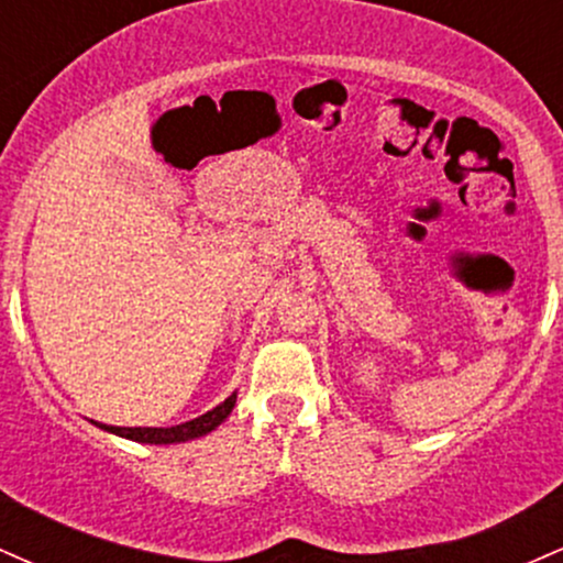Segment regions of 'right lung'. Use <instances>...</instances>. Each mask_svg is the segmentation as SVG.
<instances>
[{
	"label": "right lung",
	"instance_id": "add662e5",
	"mask_svg": "<svg viewBox=\"0 0 563 563\" xmlns=\"http://www.w3.org/2000/svg\"><path fill=\"white\" fill-rule=\"evenodd\" d=\"M238 391H232L222 405H217L214 410L203 412V416L192 418V421H185L179 426H169V429H153V426H134V429H126V426H108V423H97L92 421L97 429L108 431V434L132 439V442H142V444H177V442H190V439L206 437L209 431H214L219 423L228 421V416L235 407Z\"/></svg>",
	"mask_w": 563,
	"mask_h": 563
}]
</instances>
